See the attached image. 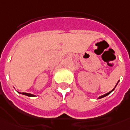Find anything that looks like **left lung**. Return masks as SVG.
<instances>
[{"mask_svg":"<svg viewBox=\"0 0 130 130\" xmlns=\"http://www.w3.org/2000/svg\"><path fill=\"white\" fill-rule=\"evenodd\" d=\"M118 82H119V81H118ZM118 83H117V84H116V86H115V88H113V89H112V91H110V92H108V93H107L104 94V95H101V96H99V97H98V99H101V98H102L105 97V96H107V95H108L109 94L111 93L112 92V91H114V90H115V87L117 86V85H118Z\"/></svg>","mask_w":130,"mask_h":130,"instance_id":"8db88e82","label":"left lung"}]
</instances>
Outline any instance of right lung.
<instances>
[{
  "label": "right lung",
  "instance_id": "1",
  "mask_svg": "<svg viewBox=\"0 0 130 130\" xmlns=\"http://www.w3.org/2000/svg\"><path fill=\"white\" fill-rule=\"evenodd\" d=\"M21 94H22V95H27V96H29V97H35V96H36L35 95H33V94H31V93H22Z\"/></svg>",
  "mask_w": 130,
  "mask_h": 130
}]
</instances>
